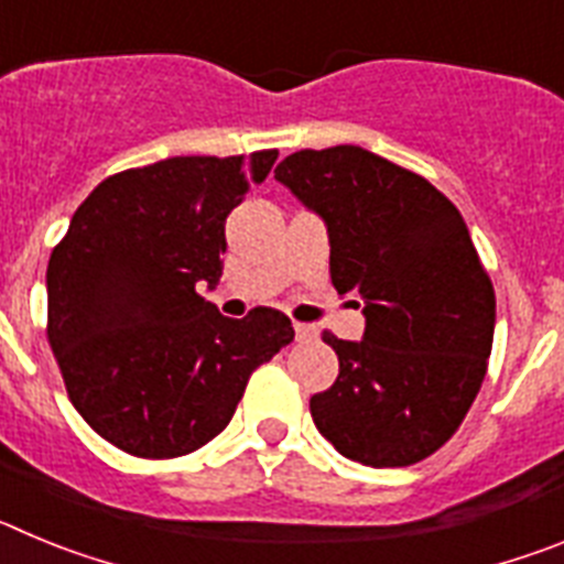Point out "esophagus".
<instances>
[{
	"mask_svg": "<svg viewBox=\"0 0 564 564\" xmlns=\"http://www.w3.org/2000/svg\"><path fill=\"white\" fill-rule=\"evenodd\" d=\"M293 330H296V341H316L318 330L313 325H302V322H296L293 325Z\"/></svg>",
	"mask_w": 564,
	"mask_h": 564,
	"instance_id": "esophagus-1",
	"label": "esophagus"
}]
</instances>
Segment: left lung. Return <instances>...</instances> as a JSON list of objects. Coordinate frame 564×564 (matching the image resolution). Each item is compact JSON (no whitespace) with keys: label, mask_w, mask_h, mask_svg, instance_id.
I'll use <instances>...</instances> for the list:
<instances>
[{"label":"left lung","mask_w":564,"mask_h":564,"mask_svg":"<svg viewBox=\"0 0 564 564\" xmlns=\"http://www.w3.org/2000/svg\"><path fill=\"white\" fill-rule=\"evenodd\" d=\"M273 177L325 223L333 285L364 313L361 341L322 336L338 378L311 398L316 430L372 468L430 457L480 392L495 338V288L460 212L361 147L302 149Z\"/></svg>","instance_id":"8db88e82"}]
</instances>
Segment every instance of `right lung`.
Masks as SVG:
<instances>
[{
	"label": "right lung",
	"mask_w": 564,
	"mask_h": 564,
	"mask_svg": "<svg viewBox=\"0 0 564 564\" xmlns=\"http://www.w3.org/2000/svg\"><path fill=\"white\" fill-rule=\"evenodd\" d=\"M276 154H188L112 174L50 253V347L78 415L118 449L163 460L206 446L251 372L293 341L285 313L228 318L197 293L220 282L228 214Z\"/></svg>",
	"instance_id": "1"
}]
</instances>
